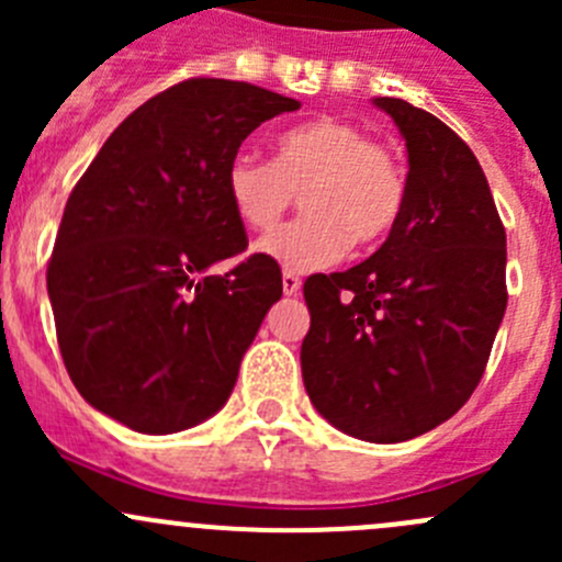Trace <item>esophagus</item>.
<instances>
[{"instance_id": "esophagus-1", "label": "esophagus", "mask_w": 562, "mask_h": 562, "mask_svg": "<svg viewBox=\"0 0 562 562\" xmlns=\"http://www.w3.org/2000/svg\"><path fill=\"white\" fill-rule=\"evenodd\" d=\"M302 291V277L293 274V271H282V293L285 296H296Z\"/></svg>"}]
</instances>
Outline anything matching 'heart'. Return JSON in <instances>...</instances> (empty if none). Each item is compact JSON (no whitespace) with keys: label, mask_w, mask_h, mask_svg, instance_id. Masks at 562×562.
<instances>
[{"label":"heart","mask_w":562,"mask_h":562,"mask_svg":"<svg viewBox=\"0 0 562 562\" xmlns=\"http://www.w3.org/2000/svg\"><path fill=\"white\" fill-rule=\"evenodd\" d=\"M231 206L252 231H266L302 195V217L258 241L285 271L323 269L350 241L370 247L391 234L407 195L400 157L350 122L317 119L288 130L274 160L239 151L225 173Z\"/></svg>","instance_id":"obj_1"}]
</instances>
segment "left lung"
<instances>
[{
  "instance_id": "left-lung-1",
  "label": "left lung",
  "mask_w": 562,
  "mask_h": 562,
  "mask_svg": "<svg viewBox=\"0 0 562 562\" xmlns=\"http://www.w3.org/2000/svg\"><path fill=\"white\" fill-rule=\"evenodd\" d=\"M407 146L402 217L372 258L304 282V389L328 424L400 443L479 386L506 313V228L470 146L438 116L375 98Z\"/></svg>"
}]
</instances>
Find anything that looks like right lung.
<instances>
[{
  "mask_svg": "<svg viewBox=\"0 0 562 562\" xmlns=\"http://www.w3.org/2000/svg\"><path fill=\"white\" fill-rule=\"evenodd\" d=\"M299 105L190 78L135 108L78 179L45 280L67 375L100 413L168 435L228 402L282 277L263 255L206 274L247 249L225 173L255 127Z\"/></svg>",
  "mask_w": 562,
  "mask_h": 562,
  "instance_id": "obj_1",
  "label": "right lung"
}]
</instances>
